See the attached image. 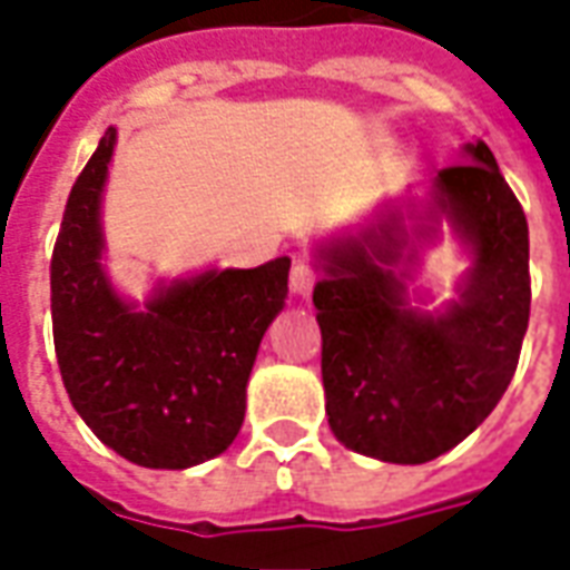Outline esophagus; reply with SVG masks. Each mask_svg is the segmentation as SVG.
<instances>
[{
    "label": "esophagus",
    "instance_id": "obj_1",
    "mask_svg": "<svg viewBox=\"0 0 570 570\" xmlns=\"http://www.w3.org/2000/svg\"><path fill=\"white\" fill-rule=\"evenodd\" d=\"M317 277L321 274H317V268L308 259H296L293 262V272H289V286H293V293H298V296H308L314 284H317Z\"/></svg>",
    "mask_w": 570,
    "mask_h": 570
}]
</instances>
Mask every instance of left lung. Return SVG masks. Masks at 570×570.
I'll return each mask as SVG.
<instances>
[{"instance_id": "1", "label": "left lung", "mask_w": 570, "mask_h": 570, "mask_svg": "<svg viewBox=\"0 0 570 570\" xmlns=\"http://www.w3.org/2000/svg\"><path fill=\"white\" fill-rule=\"evenodd\" d=\"M433 210L470 240L476 265L461 302L436 317L403 305L391 265L406 247L387 219L323 253L314 286L330 428L347 449L424 464L489 419L513 379L531 308L528 223L482 140L436 174Z\"/></svg>"}]
</instances>
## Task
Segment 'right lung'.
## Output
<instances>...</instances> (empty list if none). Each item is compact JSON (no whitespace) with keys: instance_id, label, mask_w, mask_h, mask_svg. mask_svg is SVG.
<instances>
[{"instance_id":"add662e5","label":"right lung","mask_w":570,"mask_h":570,"mask_svg":"<svg viewBox=\"0 0 570 570\" xmlns=\"http://www.w3.org/2000/svg\"><path fill=\"white\" fill-rule=\"evenodd\" d=\"M116 128L69 191L51 253V323L67 394L97 440L140 466L186 470L235 442L247 379L289 259L204 272L161 289L146 311L112 293L100 268V191Z\"/></svg>"}]
</instances>
